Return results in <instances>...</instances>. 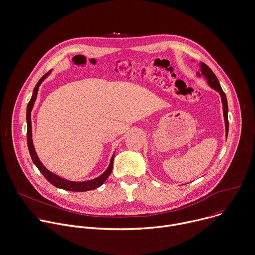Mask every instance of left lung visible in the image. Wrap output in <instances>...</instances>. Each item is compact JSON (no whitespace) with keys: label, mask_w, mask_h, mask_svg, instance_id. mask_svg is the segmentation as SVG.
I'll use <instances>...</instances> for the list:
<instances>
[{"label":"left lung","mask_w":255,"mask_h":255,"mask_svg":"<svg viewBox=\"0 0 255 255\" xmlns=\"http://www.w3.org/2000/svg\"><path fill=\"white\" fill-rule=\"evenodd\" d=\"M200 69H201V74L205 77V79L207 80V83L209 84V86L211 88H213L215 91H217L220 96H221V100H222V105H223V115H224V121H225V129H226V136L228 134V105H227V99L225 96V93L223 92L219 81L217 79V77L215 76V74L212 72V70L204 63H200L199 64ZM198 76H200V73H197Z\"/></svg>","instance_id":"1"}]
</instances>
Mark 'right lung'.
<instances>
[{
	"instance_id": "1",
	"label": "right lung",
	"mask_w": 255,
	"mask_h": 255,
	"mask_svg": "<svg viewBox=\"0 0 255 255\" xmlns=\"http://www.w3.org/2000/svg\"><path fill=\"white\" fill-rule=\"evenodd\" d=\"M51 73V71H49L47 74H45L37 83V85L34 88L33 91V95L32 98L30 100V102L28 103L27 106V143H28V148H29V152L31 155V158L34 162V164L37 166V168L40 170V172L43 174V176L54 186L64 189V190H68V191H75V192H84V191H89V190H93L99 186H101L106 179L109 177V175L111 174L112 168H113V160H114V155L111 158L110 164L108 166V168L106 169V171L100 175L99 177L89 180V181H83V182H74V181H69L66 180L62 177H59L58 175L50 172L48 169L41 163V161L39 160L37 153L35 151L34 145H33V140H32V125H31V111L33 109L34 103L36 101L37 98V94H38V90H39V86L41 85V83L45 80V78Z\"/></svg>"
}]
</instances>
